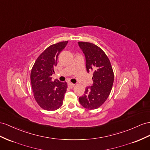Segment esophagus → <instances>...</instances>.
Wrapping results in <instances>:
<instances>
[{
  "instance_id": "obj_1",
  "label": "esophagus",
  "mask_w": 150,
  "mask_h": 150,
  "mask_svg": "<svg viewBox=\"0 0 150 150\" xmlns=\"http://www.w3.org/2000/svg\"><path fill=\"white\" fill-rule=\"evenodd\" d=\"M68 87H70V88H73L75 86V84L72 83H68Z\"/></svg>"
}]
</instances>
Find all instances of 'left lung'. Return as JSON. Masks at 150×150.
<instances>
[{
	"label": "left lung",
	"mask_w": 150,
	"mask_h": 150,
	"mask_svg": "<svg viewBox=\"0 0 150 150\" xmlns=\"http://www.w3.org/2000/svg\"><path fill=\"white\" fill-rule=\"evenodd\" d=\"M86 56L87 72L93 70V86L87 87L79 102L87 110H95L104 103L112 91L114 74L110 61L105 52L98 45L90 42H79Z\"/></svg>",
	"instance_id": "1"
}]
</instances>
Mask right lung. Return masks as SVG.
<instances>
[{
  "instance_id": "1",
  "label": "right lung",
  "mask_w": 150,
  "mask_h": 150,
  "mask_svg": "<svg viewBox=\"0 0 150 150\" xmlns=\"http://www.w3.org/2000/svg\"><path fill=\"white\" fill-rule=\"evenodd\" d=\"M67 43L68 41H63L49 46L37 57L32 68L30 79L33 96L45 110H57L63 103L67 83L58 80L52 81L51 76L54 73L57 57Z\"/></svg>"
}]
</instances>
